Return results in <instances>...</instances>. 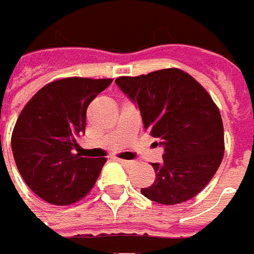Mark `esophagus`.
I'll use <instances>...</instances> for the list:
<instances>
[{"mask_svg":"<svg viewBox=\"0 0 254 254\" xmlns=\"http://www.w3.org/2000/svg\"><path fill=\"white\" fill-rule=\"evenodd\" d=\"M117 161L122 164V165H127V167L132 165V161H127V160H122V158H117Z\"/></svg>","mask_w":254,"mask_h":254,"instance_id":"34e87169","label":"esophagus"}]
</instances>
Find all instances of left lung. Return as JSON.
Wrapping results in <instances>:
<instances>
[{
    "label": "left lung",
    "instance_id": "left-lung-1",
    "mask_svg": "<svg viewBox=\"0 0 254 254\" xmlns=\"http://www.w3.org/2000/svg\"><path fill=\"white\" fill-rule=\"evenodd\" d=\"M115 82L139 105L144 129L164 146V163H151L156 181L141 194L168 206L199 194L218 170L225 150L221 114L211 96L178 68L121 76Z\"/></svg>",
    "mask_w": 254,
    "mask_h": 254
}]
</instances>
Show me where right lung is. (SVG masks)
<instances>
[{
	"label": "right lung",
	"instance_id": "right-lung-1",
	"mask_svg": "<svg viewBox=\"0 0 254 254\" xmlns=\"http://www.w3.org/2000/svg\"><path fill=\"white\" fill-rule=\"evenodd\" d=\"M113 79L64 77L41 87L23 107L12 132V153L26 185L55 206L87 196L107 158L75 154L87 107Z\"/></svg>",
	"mask_w": 254,
	"mask_h": 254
}]
</instances>
